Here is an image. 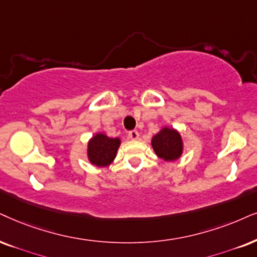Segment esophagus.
<instances>
[{
  "instance_id": "34e87169",
  "label": "esophagus",
  "mask_w": 257,
  "mask_h": 257,
  "mask_svg": "<svg viewBox=\"0 0 257 257\" xmlns=\"http://www.w3.org/2000/svg\"><path fill=\"white\" fill-rule=\"evenodd\" d=\"M128 136H129V139H131V140H138L140 134H139L138 131H132V132L128 133Z\"/></svg>"
}]
</instances>
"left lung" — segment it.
I'll use <instances>...</instances> for the list:
<instances>
[{
  "label": "left lung",
  "mask_w": 257,
  "mask_h": 257,
  "mask_svg": "<svg viewBox=\"0 0 257 257\" xmlns=\"http://www.w3.org/2000/svg\"><path fill=\"white\" fill-rule=\"evenodd\" d=\"M151 145L155 154L167 162L178 160L184 153L181 134L172 126H162L160 132L152 138Z\"/></svg>",
  "instance_id": "8db88e82"
}]
</instances>
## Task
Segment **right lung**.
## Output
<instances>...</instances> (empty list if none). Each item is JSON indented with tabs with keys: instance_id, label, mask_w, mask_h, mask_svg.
<instances>
[{
	"instance_id": "1",
	"label": "right lung",
	"mask_w": 257,
	"mask_h": 257,
	"mask_svg": "<svg viewBox=\"0 0 257 257\" xmlns=\"http://www.w3.org/2000/svg\"><path fill=\"white\" fill-rule=\"evenodd\" d=\"M119 145V138H109L104 133H96L87 141V160L96 167L109 166L115 160Z\"/></svg>"
}]
</instances>
